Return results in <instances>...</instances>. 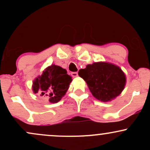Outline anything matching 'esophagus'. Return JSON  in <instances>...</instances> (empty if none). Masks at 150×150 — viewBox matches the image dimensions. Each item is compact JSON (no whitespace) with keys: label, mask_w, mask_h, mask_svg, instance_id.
Masks as SVG:
<instances>
[{"label":"esophagus","mask_w":150,"mask_h":150,"mask_svg":"<svg viewBox=\"0 0 150 150\" xmlns=\"http://www.w3.org/2000/svg\"><path fill=\"white\" fill-rule=\"evenodd\" d=\"M71 75H72V77H77V75H78V73H77V72H73V73H71Z\"/></svg>","instance_id":"esophagus-1"}]
</instances>
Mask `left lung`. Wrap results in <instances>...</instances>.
I'll return each mask as SVG.
<instances>
[{
	"label": "left lung",
	"mask_w": 150,
	"mask_h": 150,
	"mask_svg": "<svg viewBox=\"0 0 150 150\" xmlns=\"http://www.w3.org/2000/svg\"><path fill=\"white\" fill-rule=\"evenodd\" d=\"M79 76L87 82L93 97L103 102L112 101L125 88L126 77L120 67L107 63L95 62L80 69Z\"/></svg>",
	"instance_id": "8db88e82"
}]
</instances>
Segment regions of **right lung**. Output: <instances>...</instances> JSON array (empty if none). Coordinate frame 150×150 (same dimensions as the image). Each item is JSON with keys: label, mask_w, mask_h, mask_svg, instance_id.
<instances>
[{"label": "right lung", "mask_w": 150, "mask_h": 150, "mask_svg": "<svg viewBox=\"0 0 150 150\" xmlns=\"http://www.w3.org/2000/svg\"><path fill=\"white\" fill-rule=\"evenodd\" d=\"M72 80L66 70L52 64L34 79L32 90L34 94L48 97L50 103H57L68 91Z\"/></svg>", "instance_id": "add662e5"}]
</instances>
